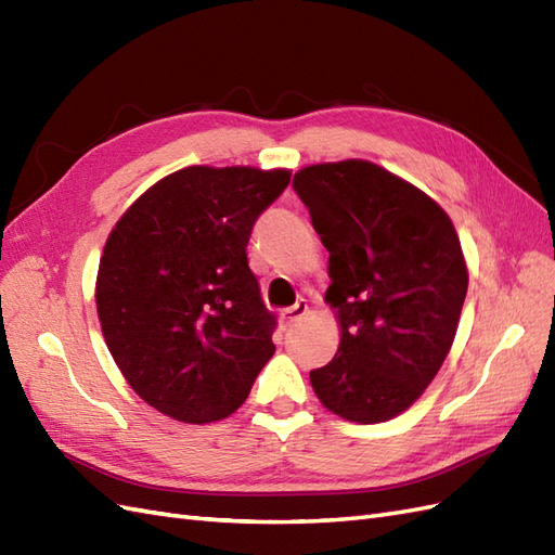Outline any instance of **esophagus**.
I'll use <instances>...</instances> for the list:
<instances>
[{"mask_svg": "<svg viewBox=\"0 0 555 555\" xmlns=\"http://www.w3.org/2000/svg\"><path fill=\"white\" fill-rule=\"evenodd\" d=\"M307 299H297V302L293 305V307H288V309H283L281 311V323L283 325H293V323H297L299 319H302V315L307 313Z\"/></svg>", "mask_w": 555, "mask_h": 555, "instance_id": "obj_1", "label": "esophagus"}]
</instances>
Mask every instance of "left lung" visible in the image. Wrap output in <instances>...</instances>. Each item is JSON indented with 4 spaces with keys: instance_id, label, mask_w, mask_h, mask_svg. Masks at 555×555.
I'll use <instances>...</instances> for the list:
<instances>
[{
    "instance_id": "8db88e82",
    "label": "left lung",
    "mask_w": 555,
    "mask_h": 555,
    "mask_svg": "<svg viewBox=\"0 0 555 555\" xmlns=\"http://www.w3.org/2000/svg\"><path fill=\"white\" fill-rule=\"evenodd\" d=\"M293 188L330 253L325 297L341 323L337 353L311 386L346 421H390L453 344L467 295L461 240L437 202L367 160L307 167Z\"/></svg>"
}]
</instances>
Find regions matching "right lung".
<instances>
[{"instance_id":"right-lung-1","label":"right lung","mask_w":555,"mask_h":555,"mask_svg":"<svg viewBox=\"0 0 555 555\" xmlns=\"http://www.w3.org/2000/svg\"><path fill=\"white\" fill-rule=\"evenodd\" d=\"M291 171L185 167L149 188L111 230L98 313L141 400L183 423L230 416L276 346L246 246Z\"/></svg>"}]
</instances>
